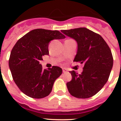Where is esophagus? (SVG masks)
I'll use <instances>...</instances> for the list:
<instances>
[{
	"label": "esophagus",
	"instance_id": "esophagus-1",
	"mask_svg": "<svg viewBox=\"0 0 121 121\" xmlns=\"http://www.w3.org/2000/svg\"><path fill=\"white\" fill-rule=\"evenodd\" d=\"M62 71H63V73L67 72V69H66V68H62Z\"/></svg>",
	"mask_w": 121,
	"mask_h": 121
}]
</instances>
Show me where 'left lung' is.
Returning <instances> with one entry per match:
<instances>
[{
	"label": "left lung",
	"instance_id": "left-lung-1",
	"mask_svg": "<svg viewBox=\"0 0 121 121\" xmlns=\"http://www.w3.org/2000/svg\"><path fill=\"white\" fill-rule=\"evenodd\" d=\"M61 31L77 42L78 51L74 61L84 64L79 74L74 70L70 71L72 79L67 83L68 91L75 98H91L108 79L113 64L111 50L100 35L86 28Z\"/></svg>",
	"mask_w": 121,
	"mask_h": 121
}]
</instances>
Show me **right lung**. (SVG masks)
Wrapping results in <instances>:
<instances>
[{"label":"right lung","instance_id":"obj_1","mask_svg":"<svg viewBox=\"0 0 121 121\" xmlns=\"http://www.w3.org/2000/svg\"><path fill=\"white\" fill-rule=\"evenodd\" d=\"M64 38L65 36L57 30L35 29L14 46L9 59V69L14 81L25 95L35 99L50 95L62 70L57 66L43 70L40 61L43 56L49 54L51 40Z\"/></svg>","mask_w":121,"mask_h":121}]
</instances>
